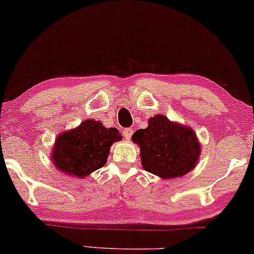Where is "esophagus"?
<instances>
[{"mask_svg": "<svg viewBox=\"0 0 254 254\" xmlns=\"http://www.w3.org/2000/svg\"><path fill=\"white\" fill-rule=\"evenodd\" d=\"M123 134H124L125 139L129 140L131 137V135H133V129H131V128H125V129L123 130Z\"/></svg>", "mask_w": 254, "mask_h": 254, "instance_id": "34e87169", "label": "esophagus"}]
</instances>
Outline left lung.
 Wrapping results in <instances>:
<instances>
[{"label": "left lung", "mask_w": 254, "mask_h": 254, "mask_svg": "<svg viewBox=\"0 0 254 254\" xmlns=\"http://www.w3.org/2000/svg\"><path fill=\"white\" fill-rule=\"evenodd\" d=\"M131 140L141 148L143 169L162 179L186 175L198 160L200 146L191 128L174 124L164 115L150 118L148 127Z\"/></svg>", "instance_id": "8db88e82"}]
</instances>
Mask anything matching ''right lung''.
<instances>
[{"instance_id": "1", "label": "right lung", "mask_w": 254, "mask_h": 254, "mask_svg": "<svg viewBox=\"0 0 254 254\" xmlns=\"http://www.w3.org/2000/svg\"><path fill=\"white\" fill-rule=\"evenodd\" d=\"M118 140H121V135L117 128L86 120L59 135L52 150V161L59 170L80 179L106 164L110 147Z\"/></svg>"}]
</instances>
